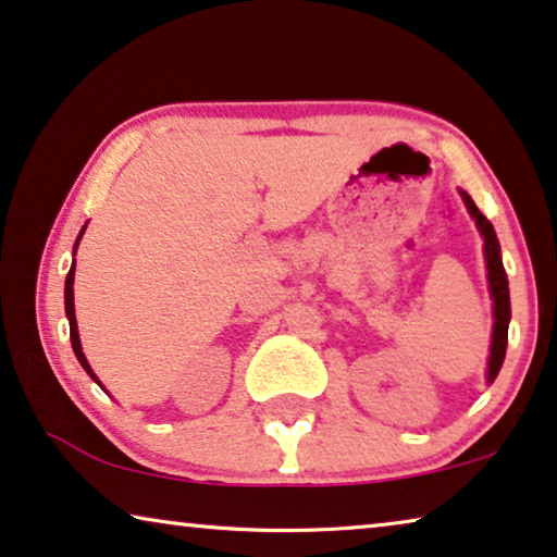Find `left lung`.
I'll use <instances>...</instances> for the list:
<instances>
[{
  "instance_id": "left-lung-1",
  "label": "left lung",
  "mask_w": 557,
  "mask_h": 557,
  "mask_svg": "<svg viewBox=\"0 0 557 557\" xmlns=\"http://www.w3.org/2000/svg\"><path fill=\"white\" fill-rule=\"evenodd\" d=\"M465 205L472 218H475L480 235L485 237V260H487V282H491V295H493V310H495V325H493V345H491V362H487V383H493L497 372L503 368L505 360V347H508V322H510V289H508V275H505L500 245H497L495 230L491 220L478 210V205L472 202L470 195L462 193Z\"/></svg>"
}]
</instances>
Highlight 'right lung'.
<instances>
[{
	"instance_id": "1",
	"label": "right lung",
	"mask_w": 557,
	"mask_h": 557,
	"mask_svg": "<svg viewBox=\"0 0 557 557\" xmlns=\"http://www.w3.org/2000/svg\"><path fill=\"white\" fill-rule=\"evenodd\" d=\"M85 235V230L79 232V237ZM79 243V239H77ZM74 264H72V270H70V275H66V282H64V307H66V318H70V339H72V350H74V355H77V360H79V364L82 368H85L87 372H89V377L92 380H97V375L92 372V368H89V362H87V358H85V352H82V345H79V332H77V318H74ZM99 383V380H97Z\"/></svg>"
}]
</instances>
